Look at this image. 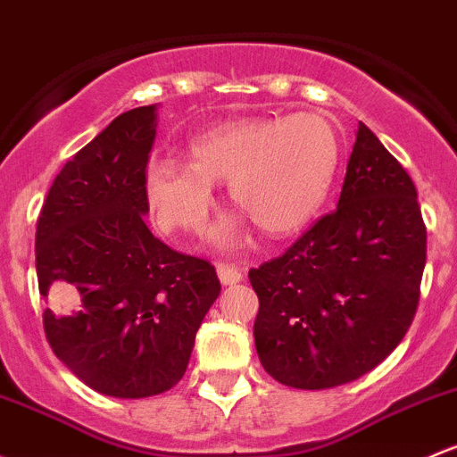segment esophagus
Listing matches in <instances>:
<instances>
[{
  "label": "esophagus",
  "mask_w": 457,
  "mask_h": 457,
  "mask_svg": "<svg viewBox=\"0 0 457 457\" xmlns=\"http://www.w3.org/2000/svg\"><path fill=\"white\" fill-rule=\"evenodd\" d=\"M217 273H219V279L223 286H234V284L243 282V270H240L238 267H234V264L219 262Z\"/></svg>",
  "instance_id": "esophagus-1"
}]
</instances>
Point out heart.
Instances as JSON below:
<instances>
[{
	"mask_svg": "<svg viewBox=\"0 0 457 457\" xmlns=\"http://www.w3.org/2000/svg\"><path fill=\"white\" fill-rule=\"evenodd\" d=\"M336 129L319 114L229 121L199 134L188 162L154 155L145 167V195L155 225L167 234L202 237L214 210V184L267 237H288L323 204L338 167ZM240 238V220L217 229L220 245Z\"/></svg>",
	"mask_w": 457,
	"mask_h": 457,
	"instance_id": "b5f03b06",
	"label": "heart"
}]
</instances>
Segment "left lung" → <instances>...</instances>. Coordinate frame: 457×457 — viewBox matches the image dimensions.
<instances>
[{
	"mask_svg": "<svg viewBox=\"0 0 457 457\" xmlns=\"http://www.w3.org/2000/svg\"><path fill=\"white\" fill-rule=\"evenodd\" d=\"M425 252L412 178L360 123L338 208L249 270L264 370L284 386L323 390L378 367L412 325Z\"/></svg>",
	"mask_w": 457,
	"mask_h": 457,
	"instance_id": "obj_1",
	"label": "left lung"
}]
</instances>
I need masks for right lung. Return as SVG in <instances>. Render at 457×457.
Returning a JSON list of instances; mask_svg holds the SVG:
<instances>
[{"label": "right lung", "instance_id": "add662e5", "mask_svg": "<svg viewBox=\"0 0 457 457\" xmlns=\"http://www.w3.org/2000/svg\"><path fill=\"white\" fill-rule=\"evenodd\" d=\"M155 106L119 114L56 175L37 223L45 336L97 393L143 399L187 373L220 282L208 260L149 232L145 167Z\"/></svg>", "mask_w": 457, "mask_h": 457}]
</instances>
